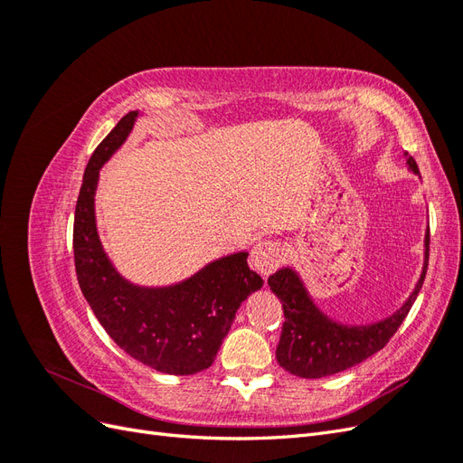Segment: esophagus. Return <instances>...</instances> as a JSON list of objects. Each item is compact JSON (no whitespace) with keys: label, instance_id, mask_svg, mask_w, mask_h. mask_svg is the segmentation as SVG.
Instances as JSON below:
<instances>
[{"label":"esophagus","instance_id":"obj_1","mask_svg":"<svg viewBox=\"0 0 463 463\" xmlns=\"http://www.w3.org/2000/svg\"><path fill=\"white\" fill-rule=\"evenodd\" d=\"M282 260H284L282 247H279V243L276 241H262L250 250V266H253L262 278L272 274L278 266L282 264Z\"/></svg>","mask_w":463,"mask_h":463}]
</instances>
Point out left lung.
I'll use <instances>...</instances> for the list:
<instances>
[{"instance_id":"8db88e82","label":"left lung","mask_w":463,"mask_h":463,"mask_svg":"<svg viewBox=\"0 0 463 463\" xmlns=\"http://www.w3.org/2000/svg\"><path fill=\"white\" fill-rule=\"evenodd\" d=\"M408 165L419 175V167L405 152ZM429 264V230L425 233V262L411 296L390 317L373 325H342L322 313L307 291L299 274L284 266L269 278V286L282 301L284 326L276 359L279 367L301 378H322L359 365L361 361L374 355L396 334L403 318L408 317L417 293L423 286Z\"/></svg>"}]
</instances>
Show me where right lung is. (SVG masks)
<instances>
[{
  "label": "right lung",
  "instance_id": "add662e5",
  "mask_svg": "<svg viewBox=\"0 0 463 463\" xmlns=\"http://www.w3.org/2000/svg\"><path fill=\"white\" fill-rule=\"evenodd\" d=\"M138 111L123 116L87 164L73 226L75 270L82 296L125 354L165 374H194L208 369L237 309L262 288L249 269V253L208 262L184 282L145 288L125 279L108 259L96 230L94 194L100 167L129 137Z\"/></svg>",
  "mask_w": 463,
  "mask_h": 463
}]
</instances>
